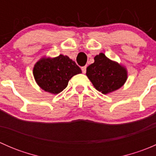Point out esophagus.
<instances>
[{
    "instance_id": "obj_1",
    "label": "esophagus",
    "mask_w": 156,
    "mask_h": 156,
    "mask_svg": "<svg viewBox=\"0 0 156 156\" xmlns=\"http://www.w3.org/2000/svg\"><path fill=\"white\" fill-rule=\"evenodd\" d=\"M86 68H87V67H86V66H83L82 68H81V70H82V72L84 74L86 73Z\"/></svg>"
}]
</instances>
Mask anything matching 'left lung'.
<instances>
[{"mask_svg":"<svg viewBox=\"0 0 156 156\" xmlns=\"http://www.w3.org/2000/svg\"><path fill=\"white\" fill-rule=\"evenodd\" d=\"M86 75L94 87L103 94L119 90L127 79L126 67L108 59L103 53L94 57V62L87 67Z\"/></svg>","mask_w":156,"mask_h":156,"instance_id":"left-lung-1","label":"left lung"}]
</instances>
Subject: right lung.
Returning a JSON list of instances; mask_svg holds the SVG:
<instances>
[{
  "mask_svg": "<svg viewBox=\"0 0 156 156\" xmlns=\"http://www.w3.org/2000/svg\"><path fill=\"white\" fill-rule=\"evenodd\" d=\"M81 70L75 61L60 54L56 57L44 56L37 61L33 68V76L37 85L52 94L62 92L69 81Z\"/></svg>",
  "mask_w": 156,
  "mask_h": 156,
  "instance_id": "obj_1",
  "label": "right lung"
}]
</instances>
